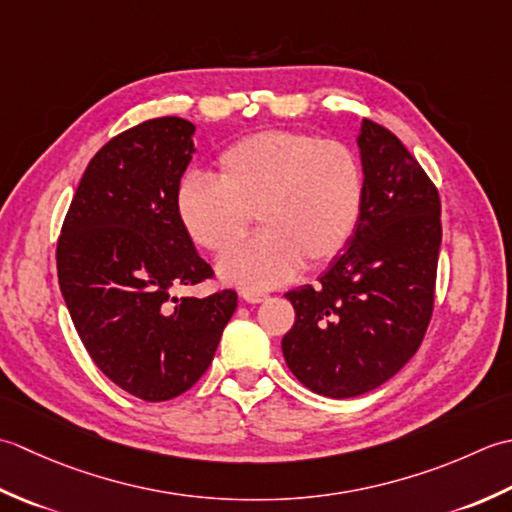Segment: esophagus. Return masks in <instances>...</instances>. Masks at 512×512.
I'll return each instance as SVG.
<instances>
[{
    "label": "esophagus",
    "instance_id": "esophagus-1",
    "mask_svg": "<svg viewBox=\"0 0 512 512\" xmlns=\"http://www.w3.org/2000/svg\"><path fill=\"white\" fill-rule=\"evenodd\" d=\"M241 296L247 302H265L269 298V294H265V291H256V289H245L241 291Z\"/></svg>",
    "mask_w": 512,
    "mask_h": 512
}]
</instances>
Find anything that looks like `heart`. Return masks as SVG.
<instances>
[{"mask_svg":"<svg viewBox=\"0 0 512 512\" xmlns=\"http://www.w3.org/2000/svg\"><path fill=\"white\" fill-rule=\"evenodd\" d=\"M176 216L190 241L221 254L257 214L264 232L218 263L229 285L265 289L305 267L338 258L362 218L364 172L358 154L338 139L267 130L227 148L216 183L187 176L176 187Z\"/></svg>","mask_w":512,"mask_h":512,"instance_id":"heart-1","label":"heart"}]
</instances>
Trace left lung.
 <instances>
[{
	"label": "left lung",
	"mask_w": 512,
	"mask_h": 512,
	"mask_svg": "<svg viewBox=\"0 0 512 512\" xmlns=\"http://www.w3.org/2000/svg\"><path fill=\"white\" fill-rule=\"evenodd\" d=\"M362 218L318 285L287 291L296 322L283 338L291 373L327 398H356L393 378L433 316L440 194L402 141L362 121Z\"/></svg>",
	"instance_id": "left-lung-1"
}]
</instances>
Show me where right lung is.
<instances>
[{"instance_id": "1", "label": "right lung", "mask_w": 512, "mask_h": 512, "mask_svg": "<svg viewBox=\"0 0 512 512\" xmlns=\"http://www.w3.org/2000/svg\"><path fill=\"white\" fill-rule=\"evenodd\" d=\"M194 125L143 121L110 139L83 172L57 243V276L92 362L145 402L192 389L236 311L232 289L176 298L214 271L176 216Z\"/></svg>"}]
</instances>
